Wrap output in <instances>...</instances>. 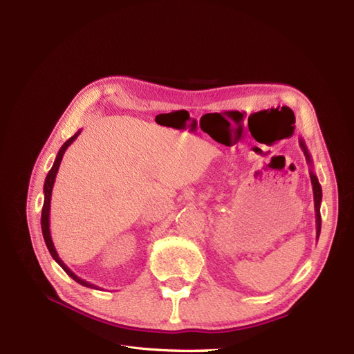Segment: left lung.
Masks as SVG:
<instances>
[{"mask_svg":"<svg viewBox=\"0 0 354 354\" xmlns=\"http://www.w3.org/2000/svg\"><path fill=\"white\" fill-rule=\"evenodd\" d=\"M299 146H301L304 156L307 164L310 165V180H312V186H313V198H315V212H316V239H319V234H320V226H322V218H320V202H322V187L319 185V180L313 171V160L312 156H310L308 151H307V146L304 143V140L301 137H299Z\"/></svg>","mask_w":354,"mask_h":354,"instance_id":"left-lung-1","label":"left lung"}]
</instances>
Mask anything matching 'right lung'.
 <instances>
[{
  "label": "right lung",
  "mask_w": 354,
  "mask_h": 354,
  "mask_svg": "<svg viewBox=\"0 0 354 354\" xmlns=\"http://www.w3.org/2000/svg\"><path fill=\"white\" fill-rule=\"evenodd\" d=\"M81 131H82V130L77 131V133H75V134L69 138V140H66L65 143H63V146L59 149V152H57V155H56L55 164H53L51 169L48 171V174H47V177H46V181H44V205H42V212H41V229H42V236H44L46 245H47V248H48L51 257H53V259H55V261L62 267V269L68 273V276H71L75 282H78V283L82 285V286L93 288V289H99V286H95V285H93V283H90V282H87V281L81 279L80 276L75 274V273L69 269V267L62 261V259H60L57 251H56V248H55V243H53L51 232H50V202H51L53 186H55L56 176H57V171H59L60 162H62V159H63V155H65L66 149H68L75 140H77V137L81 134Z\"/></svg>",
  "instance_id": "obj_1"
}]
</instances>
